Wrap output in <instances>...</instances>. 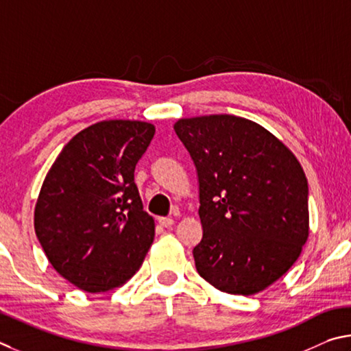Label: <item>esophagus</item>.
<instances>
[{"mask_svg": "<svg viewBox=\"0 0 351 351\" xmlns=\"http://www.w3.org/2000/svg\"><path fill=\"white\" fill-rule=\"evenodd\" d=\"M158 223H160V226H163V228H171V226L174 225V219H172V217H158Z\"/></svg>", "mask_w": 351, "mask_h": 351, "instance_id": "obj_1", "label": "esophagus"}]
</instances>
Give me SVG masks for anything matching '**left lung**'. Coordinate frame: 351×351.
<instances>
[{"label": "left lung", "instance_id": "8db88e82", "mask_svg": "<svg viewBox=\"0 0 351 351\" xmlns=\"http://www.w3.org/2000/svg\"><path fill=\"white\" fill-rule=\"evenodd\" d=\"M174 131L197 171L199 274L230 294L265 290L293 267L308 237L302 166L271 132L242 117L182 119Z\"/></svg>", "mask_w": 351, "mask_h": 351}]
</instances>
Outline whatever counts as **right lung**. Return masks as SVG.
I'll return each instance as SVG.
<instances>
[{
  "mask_svg": "<svg viewBox=\"0 0 351 351\" xmlns=\"http://www.w3.org/2000/svg\"><path fill=\"white\" fill-rule=\"evenodd\" d=\"M156 134L151 123L106 120L78 132L49 169L35 232L60 276L88 293L125 284L154 241L135 165Z\"/></svg>",
  "mask_w": 351,
  "mask_h": 351,
  "instance_id": "right-lung-1",
  "label": "right lung"
}]
</instances>
